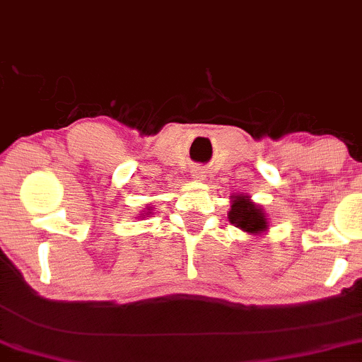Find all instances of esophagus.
<instances>
[{"label":"esophagus","mask_w":362,"mask_h":362,"mask_svg":"<svg viewBox=\"0 0 362 362\" xmlns=\"http://www.w3.org/2000/svg\"><path fill=\"white\" fill-rule=\"evenodd\" d=\"M204 173H206V172H204L202 168H195L194 170V177L195 178H204V177H206V175H204Z\"/></svg>","instance_id":"obj_1"}]
</instances>
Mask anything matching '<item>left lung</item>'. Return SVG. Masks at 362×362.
Here are the masks:
<instances>
[{
  "mask_svg": "<svg viewBox=\"0 0 362 362\" xmlns=\"http://www.w3.org/2000/svg\"><path fill=\"white\" fill-rule=\"evenodd\" d=\"M233 206L229 211V221L246 233H259L267 229V217L258 206L251 202L247 195L233 197Z\"/></svg>",
  "mask_w": 362,
  "mask_h": 362,
  "instance_id": "1",
  "label": "left lung"
}]
</instances>
